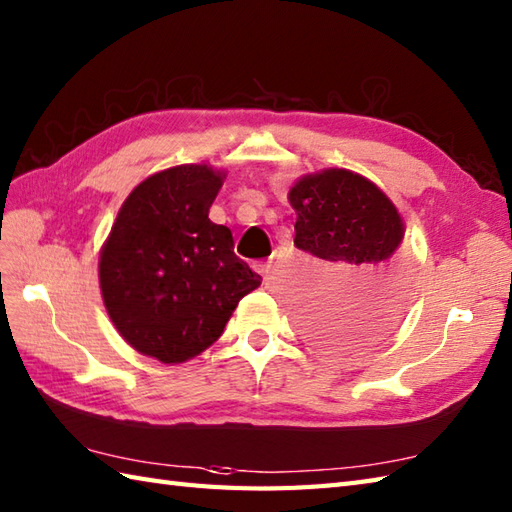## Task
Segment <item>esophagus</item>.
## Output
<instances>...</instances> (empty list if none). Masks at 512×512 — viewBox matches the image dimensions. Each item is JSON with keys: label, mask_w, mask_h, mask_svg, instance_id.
<instances>
[{"label": "esophagus", "mask_w": 512, "mask_h": 512, "mask_svg": "<svg viewBox=\"0 0 512 512\" xmlns=\"http://www.w3.org/2000/svg\"><path fill=\"white\" fill-rule=\"evenodd\" d=\"M255 268H257L262 275H268L270 268H273V259H264V262H257Z\"/></svg>", "instance_id": "34e87169"}]
</instances>
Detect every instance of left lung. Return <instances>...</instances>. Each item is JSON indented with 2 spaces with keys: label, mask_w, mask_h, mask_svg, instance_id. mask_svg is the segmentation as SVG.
Listing matches in <instances>:
<instances>
[{
  "label": "left lung",
  "mask_w": 512,
  "mask_h": 512,
  "mask_svg": "<svg viewBox=\"0 0 512 512\" xmlns=\"http://www.w3.org/2000/svg\"><path fill=\"white\" fill-rule=\"evenodd\" d=\"M295 246L323 259L328 277L303 314V328L332 350L367 347L398 323L409 292V264L398 253L405 224L374 182L325 169L295 182Z\"/></svg>",
  "instance_id": "obj_1"
}]
</instances>
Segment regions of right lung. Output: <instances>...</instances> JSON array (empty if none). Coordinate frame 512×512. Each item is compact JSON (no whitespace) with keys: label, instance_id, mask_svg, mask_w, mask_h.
Wrapping results in <instances>:
<instances>
[{"label":"right lung","instance_id":"add662e5","mask_svg":"<svg viewBox=\"0 0 512 512\" xmlns=\"http://www.w3.org/2000/svg\"><path fill=\"white\" fill-rule=\"evenodd\" d=\"M224 173L180 165L143 180L103 244L99 279L123 339L160 363H184L220 339L242 297L262 284L209 209Z\"/></svg>","mask_w":512,"mask_h":512}]
</instances>
